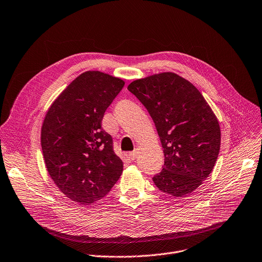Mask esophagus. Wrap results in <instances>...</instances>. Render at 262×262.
<instances>
[{
	"mask_svg": "<svg viewBox=\"0 0 262 262\" xmlns=\"http://www.w3.org/2000/svg\"><path fill=\"white\" fill-rule=\"evenodd\" d=\"M138 155H139V151L138 150H134L133 152L129 153V157H130L132 160H135L138 157Z\"/></svg>",
	"mask_w": 262,
	"mask_h": 262,
	"instance_id": "obj_1",
	"label": "esophagus"
}]
</instances>
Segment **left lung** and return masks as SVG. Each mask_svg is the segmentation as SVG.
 <instances>
[{"label":"left lung","mask_w":262,"mask_h":262,"mask_svg":"<svg viewBox=\"0 0 262 262\" xmlns=\"http://www.w3.org/2000/svg\"><path fill=\"white\" fill-rule=\"evenodd\" d=\"M127 90L154 121L164 164L152 180L175 198L194 191L211 173L220 150L217 117L188 80L170 72L133 81Z\"/></svg>","instance_id":"1"}]
</instances>
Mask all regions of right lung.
<instances>
[{
  "label": "right lung",
  "instance_id": "1",
  "mask_svg": "<svg viewBox=\"0 0 262 262\" xmlns=\"http://www.w3.org/2000/svg\"><path fill=\"white\" fill-rule=\"evenodd\" d=\"M124 81L87 71L72 81L48 109L41 128L46 168L58 189L80 205L104 198L118 181L122 160L102 128L107 108Z\"/></svg>",
  "mask_w": 262,
  "mask_h": 262
}]
</instances>
